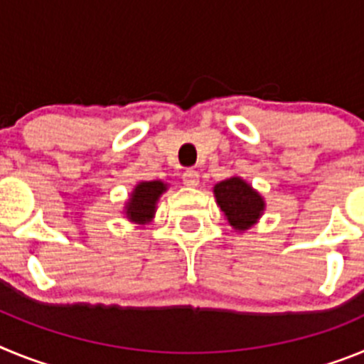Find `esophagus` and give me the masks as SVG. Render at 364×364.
I'll return each instance as SVG.
<instances>
[{
    "mask_svg": "<svg viewBox=\"0 0 364 364\" xmlns=\"http://www.w3.org/2000/svg\"><path fill=\"white\" fill-rule=\"evenodd\" d=\"M198 178H200V175H198V171H195V169H186V171L182 173V182H184L186 186H189V188H197Z\"/></svg>",
    "mask_w": 364,
    "mask_h": 364,
    "instance_id": "obj_1",
    "label": "esophagus"
}]
</instances>
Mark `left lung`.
I'll list each match as a JSON object with an SVG mask.
<instances>
[{
    "label": "left lung",
    "mask_w": 364,
    "mask_h": 364,
    "mask_svg": "<svg viewBox=\"0 0 364 364\" xmlns=\"http://www.w3.org/2000/svg\"><path fill=\"white\" fill-rule=\"evenodd\" d=\"M215 197L235 230H247L264 210L262 197L239 176L222 180L215 186Z\"/></svg>",
    "instance_id": "left-lung-1"
}]
</instances>
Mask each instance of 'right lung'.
<instances>
[{
  "instance_id": "add662e5",
  "label": "right lung",
  "mask_w": 364,
  "mask_h": 364,
  "mask_svg": "<svg viewBox=\"0 0 364 364\" xmlns=\"http://www.w3.org/2000/svg\"><path fill=\"white\" fill-rule=\"evenodd\" d=\"M167 186L160 180H153V182H140L134 188L133 195H131L129 202H127V211L125 215L133 222L144 224V222L151 220L156 208V200L166 191Z\"/></svg>"
}]
</instances>
